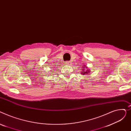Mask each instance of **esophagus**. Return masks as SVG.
Wrapping results in <instances>:
<instances>
[{
	"instance_id": "obj_1",
	"label": "esophagus",
	"mask_w": 131,
	"mask_h": 131,
	"mask_svg": "<svg viewBox=\"0 0 131 131\" xmlns=\"http://www.w3.org/2000/svg\"><path fill=\"white\" fill-rule=\"evenodd\" d=\"M66 64L67 65H68V66H70V65H71V63L70 61H67V62H66Z\"/></svg>"
}]
</instances>
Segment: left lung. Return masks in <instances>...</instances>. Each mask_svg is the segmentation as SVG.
<instances>
[{
  "mask_svg": "<svg viewBox=\"0 0 131 131\" xmlns=\"http://www.w3.org/2000/svg\"><path fill=\"white\" fill-rule=\"evenodd\" d=\"M83 68H84V67ZM82 70H84V69H82ZM82 73V74H83V75H84V74H86V73H89V71H83V72H81Z\"/></svg>",
  "mask_w": 131,
  "mask_h": 131,
  "instance_id": "obj_1",
  "label": "left lung"
}]
</instances>
